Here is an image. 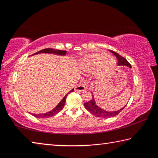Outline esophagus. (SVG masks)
I'll list each match as a JSON object with an SVG mask.
<instances>
[{"label":"esophagus","instance_id":"34e87169","mask_svg":"<svg viewBox=\"0 0 158 158\" xmlns=\"http://www.w3.org/2000/svg\"><path fill=\"white\" fill-rule=\"evenodd\" d=\"M85 89V85L83 84H80L75 87V90H77V91H84Z\"/></svg>","mask_w":158,"mask_h":158}]
</instances>
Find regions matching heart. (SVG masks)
<instances>
[{"label": "heart", "mask_w": 158, "mask_h": 158, "mask_svg": "<svg viewBox=\"0 0 158 158\" xmlns=\"http://www.w3.org/2000/svg\"><path fill=\"white\" fill-rule=\"evenodd\" d=\"M116 61L107 53L96 52L85 55L80 63L83 71L92 73L96 71V75L100 78L107 75L114 70Z\"/></svg>", "instance_id": "obj_1"}]
</instances>
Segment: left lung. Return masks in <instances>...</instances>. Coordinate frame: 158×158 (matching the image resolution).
<instances>
[{
	"mask_svg": "<svg viewBox=\"0 0 158 158\" xmlns=\"http://www.w3.org/2000/svg\"><path fill=\"white\" fill-rule=\"evenodd\" d=\"M111 52L117 58L118 65L119 66L123 65V66H127L128 68H132V66H131L130 63L128 62V61L125 59L124 57L120 56L118 53L114 52V51H111ZM125 106H124L122 109H119V110L118 111H105L104 110V109H101L100 107H99V106L96 105L95 99H94V96L93 95L91 100H90L89 102H88L84 103L85 108L90 113H91L93 115H94L95 116L100 117V118H111V117H114L115 116H116V115L118 114L120 112H121L123 109L125 107Z\"/></svg>",
	"mask_w": 158,
	"mask_h": 158,
	"instance_id": "8db88e82",
	"label": "left lung"
}]
</instances>
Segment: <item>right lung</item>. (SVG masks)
Segmentation results:
<instances>
[{"label":"right lung","instance_id":"right-lung-1","mask_svg":"<svg viewBox=\"0 0 158 158\" xmlns=\"http://www.w3.org/2000/svg\"><path fill=\"white\" fill-rule=\"evenodd\" d=\"M53 53V54L58 55V56H65L66 53H67V51L53 49H50V48H48V49H42L41 51H40V52H37V53H34V54H33L32 56L35 55V54H38V53ZM73 91H74V89H73L69 93H67V94L65 95V97H64L62 99V100H61L60 102L58 103V105L56 106L54 109H52V111H50L47 112V113H45V114H32V115L34 116L35 117H37V118H49V117H52L53 116H54V115L58 114V112H60L63 109L64 105H65V103L67 95H68L69 93L73 92Z\"/></svg>","mask_w":158,"mask_h":158}]
</instances>
